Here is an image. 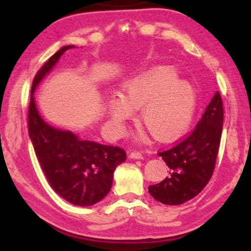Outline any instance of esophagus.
<instances>
[{
    "label": "esophagus",
    "mask_w": 251,
    "mask_h": 251,
    "mask_svg": "<svg viewBox=\"0 0 251 251\" xmlns=\"http://www.w3.org/2000/svg\"><path fill=\"white\" fill-rule=\"evenodd\" d=\"M129 157L132 158V159H143V158H145L143 154L139 153V152H131L129 154Z\"/></svg>",
    "instance_id": "obj_1"
}]
</instances>
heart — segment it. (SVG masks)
<instances>
[{
  "label": "heart",
  "instance_id": "heart-1",
  "mask_svg": "<svg viewBox=\"0 0 251 251\" xmlns=\"http://www.w3.org/2000/svg\"><path fill=\"white\" fill-rule=\"evenodd\" d=\"M197 92L193 85L179 78L168 67H158L123 84V93L105 100L108 129L119 138L125 123L141 109V122L156 140L173 142L182 138L193 123L197 109Z\"/></svg>",
  "mask_w": 251,
  "mask_h": 251
}]
</instances>
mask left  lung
<instances>
[{"instance_id": "left-lung-1", "label": "left lung", "mask_w": 251, "mask_h": 251, "mask_svg": "<svg viewBox=\"0 0 251 251\" xmlns=\"http://www.w3.org/2000/svg\"><path fill=\"white\" fill-rule=\"evenodd\" d=\"M223 124V106L217 92L192 134L170 150L158 153L169 167L162 182L149 192L165 205H181L201 193L214 173Z\"/></svg>"}]
</instances>
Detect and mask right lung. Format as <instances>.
Instances as JSON below:
<instances>
[{
  "label": "right lung",
  "mask_w": 251,
  "mask_h": 251,
  "mask_svg": "<svg viewBox=\"0 0 251 251\" xmlns=\"http://www.w3.org/2000/svg\"><path fill=\"white\" fill-rule=\"evenodd\" d=\"M74 47H61L36 73L31 87L28 125L35 155L52 190L70 204L86 207L108 195L115 168L126 161V153L119 147L85 140L73 131L52 127L37 111L36 87L57 65L63 52Z\"/></svg>",
  "instance_id": "1"
}]
</instances>
